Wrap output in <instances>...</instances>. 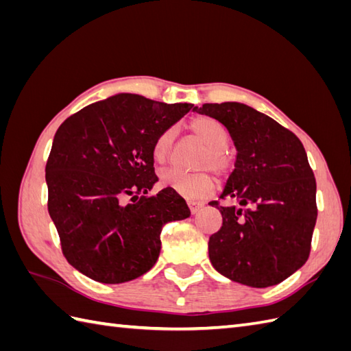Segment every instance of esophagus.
I'll return each mask as SVG.
<instances>
[{"label":"esophagus","instance_id":"obj_1","mask_svg":"<svg viewBox=\"0 0 351 351\" xmlns=\"http://www.w3.org/2000/svg\"><path fill=\"white\" fill-rule=\"evenodd\" d=\"M187 205H189V208H190L191 214H196V213L200 210V208L204 206V204H202V202H193V200H189Z\"/></svg>","mask_w":351,"mask_h":351}]
</instances>
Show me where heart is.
I'll use <instances>...</instances> for the list:
<instances>
[{"label":"heart","instance_id":"b5f03b06","mask_svg":"<svg viewBox=\"0 0 351 351\" xmlns=\"http://www.w3.org/2000/svg\"><path fill=\"white\" fill-rule=\"evenodd\" d=\"M189 130L193 137L205 146L197 164L199 169H211L221 180L228 178L234 169V158L226 147L229 143L226 126L214 117L197 116L189 122ZM171 145H173V131H162L155 138L152 146L155 162L161 164L167 160ZM161 184L182 197L202 199L214 190V176L206 170L196 173L167 170L161 175Z\"/></svg>","mask_w":351,"mask_h":351}]
</instances>
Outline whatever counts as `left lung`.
Masks as SVG:
<instances>
[{
    "label": "left lung",
    "mask_w": 351,
    "mask_h": 351,
    "mask_svg": "<svg viewBox=\"0 0 351 351\" xmlns=\"http://www.w3.org/2000/svg\"><path fill=\"white\" fill-rule=\"evenodd\" d=\"M226 126L237 147L235 169L220 199L221 228L210 237L213 267L253 288L278 285L306 263L317 221V184L299 137L249 106L193 108Z\"/></svg>",
    "instance_id": "left-lung-1"
}]
</instances>
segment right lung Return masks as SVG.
Instances as JSON below:
<instances>
[{
  "instance_id": "obj_1",
  "label": "right lung",
  "mask_w": 351,
  "mask_h": 351,
  "mask_svg": "<svg viewBox=\"0 0 351 351\" xmlns=\"http://www.w3.org/2000/svg\"><path fill=\"white\" fill-rule=\"evenodd\" d=\"M191 108L121 93L57 130L45 167L48 211L64 258L80 273L101 283L138 278L158 259L162 226L190 217L173 190L147 191L158 181L155 138Z\"/></svg>"
}]
</instances>
